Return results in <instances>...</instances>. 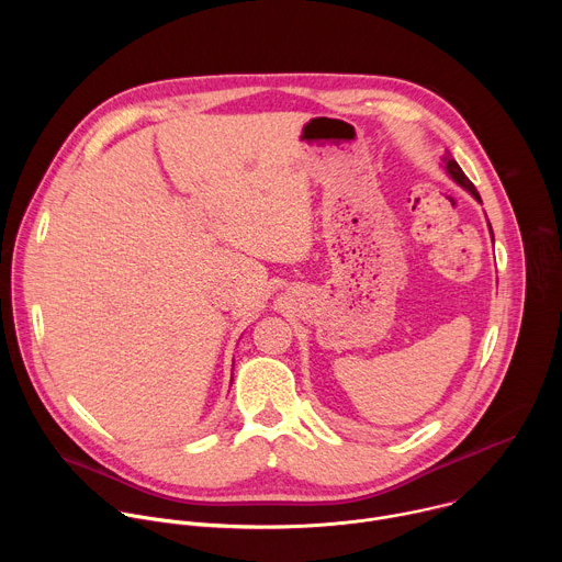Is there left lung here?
I'll return each instance as SVG.
<instances>
[{"instance_id":"1","label":"left lung","mask_w":562,"mask_h":562,"mask_svg":"<svg viewBox=\"0 0 562 562\" xmlns=\"http://www.w3.org/2000/svg\"><path fill=\"white\" fill-rule=\"evenodd\" d=\"M442 167H445V171H447V176L456 182V184H460L469 195H473V200H477L480 204H483V200H480V195H477V191H475V187L469 182V178L462 173V169L458 167V162L456 159L451 157V153H445L442 155ZM492 228V226H490Z\"/></svg>"}]
</instances>
